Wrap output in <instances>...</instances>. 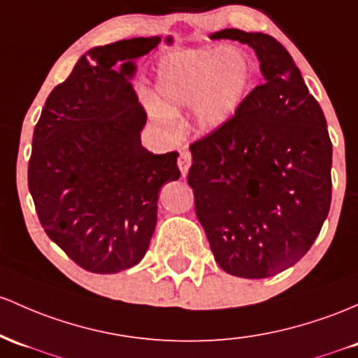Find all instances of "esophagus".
<instances>
[{
	"mask_svg": "<svg viewBox=\"0 0 358 358\" xmlns=\"http://www.w3.org/2000/svg\"><path fill=\"white\" fill-rule=\"evenodd\" d=\"M190 164H192L190 151H188V149H182V152H180V158H178V168H180V171H182V176H187Z\"/></svg>",
	"mask_w": 358,
	"mask_h": 358,
	"instance_id": "1",
	"label": "esophagus"
}]
</instances>
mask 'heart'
<instances>
[{
	"mask_svg": "<svg viewBox=\"0 0 358 358\" xmlns=\"http://www.w3.org/2000/svg\"><path fill=\"white\" fill-rule=\"evenodd\" d=\"M253 74L250 56L234 45L166 54L156 68V101H148L149 113L159 125L171 127L175 113L194 107L202 131H219L241 108Z\"/></svg>",
	"mask_w": 358,
	"mask_h": 358,
	"instance_id": "b5f03b06",
	"label": "heart"
}]
</instances>
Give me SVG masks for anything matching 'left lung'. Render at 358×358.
Returning a JSON list of instances; mask_svg holds the SVG:
<instances>
[{"label": "left lung", "instance_id": "1", "mask_svg": "<svg viewBox=\"0 0 358 358\" xmlns=\"http://www.w3.org/2000/svg\"><path fill=\"white\" fill-rule=\"evenodd\" d=\"M210 38L255 49L265 81L222 129L190 144L195 214L224 272L272 277L308 253L328 217L333 149L324 113L273 37L226 29Z\"/></svg>", "mask_w": 358, "mask_h": 358}]
</instances>
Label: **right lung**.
I'll return each mask as SVG.
<instances>
[{
  "label": "right lung",
  "instance_id": "add662e5",
  "mask_svg": "<svg viewBox=\"0 0 358 358\" xmlns=\"http://www.w3.org/2000/svg\"><path fill=\"white\" fill-rule=\"evenodd\" d=\"M158 44L139 37L93 47L50 92L35 125L29 190L38 221L88 272L143 260L161 187L180 178L178 152L152 155L141 144L148 115L131 83L132 59Z\"/></svg>",
  "mask_w": 358,
  "mask_h": 358
}]
</instances>
